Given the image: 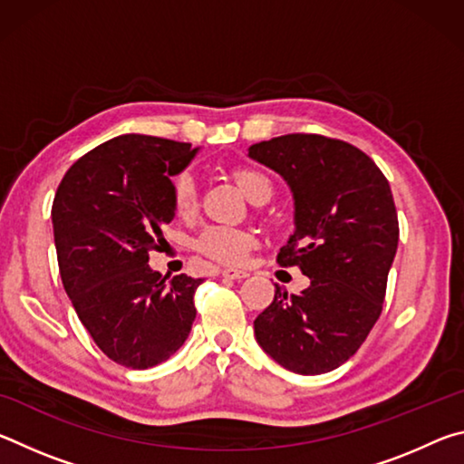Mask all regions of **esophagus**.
<instances>
[{"label":"esophagus","instance_id":"esophagus-1","mask_svg":"<svg viewBox=\"0 0 464 464\" xmlns=\"http://www.w3.org/2000/svg\"><path fill=\"white\" fill-rule=\"evenodd\" d=\"M221 276H223V278H229V280H243V278H247L249 274H247L246 270L225 268V270H221Z\"/></svg>","mask_w":464,"mask_h":464}]
</instances>
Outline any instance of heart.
<instances>
[{
  "label": "heart",
  "instance_id": "1",
  "mask_svg": "<svg viewBox=\"0 0 464 464\" xmlns=\"http://www.w3.org/2000/svg\"><path fill=\"white\" fill-rule=\"evenodd\" d=\"M235 182L241 188V192L247 198H254L260 192L272 194L270 179L256 169L241 168L235 171ZM171 196H174V208L179 217H188L194 213L196 208V186L194 178L190 174H179L174 184H171ZM251 246H254V235L235 229V227H208L200 233L196 239V247L200 254L207 257H213L217 262L223 264H241L246 260Z\"/></svg>",
  "mask_w": 464,
  "mask_h": 464
}]
</instances>
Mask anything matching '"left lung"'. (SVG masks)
Returning a JSON list of instances; mask_svg holds the SVG:
<instances>
[{"label":"left lung","mask_w":464,"mask_h":464,"mask_svg":"<svg viewBox=\"0 0 464 464\" xmlns=\"http://www.w3.org/2000/svg\"><path fill=\"white\" fill-rule=\"evenodd\" d=\"M247 155L293 192L295 233L278 264L311 280L298 295L276 285L256 340L286 371L329 372L356 354L382 311L399 241L391 186L366 153L321 135L274 137Z\"/></svg>","instance_id":"left-lung-1"}]
</instances>
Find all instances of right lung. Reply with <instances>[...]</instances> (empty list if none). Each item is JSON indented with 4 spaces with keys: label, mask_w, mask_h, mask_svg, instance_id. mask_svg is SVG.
<instances>
[{
    "label": "right lung",
    "mask_w": 464,
    "mask_h": 464,
    "mask_svg": "<svg viewBox=\"0 0 464 464\" xmlns=\"http://www.w3.org/2000/svg\"><path fill=\"white\" fill-rule=\"evenodd\" d=\"M198 153L190 143L121 135L80 157L53 202L59 272L77 317L104 354L151 368L182 348L202 278L149 268L176 217L171 176Z\"/></svg>",
    "instance_id": "right-lung-1"
}]
</instances>
